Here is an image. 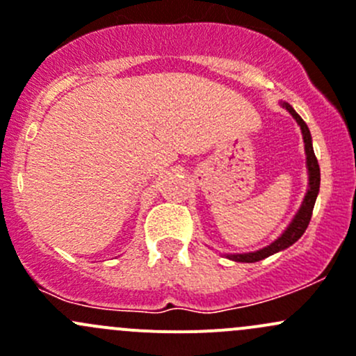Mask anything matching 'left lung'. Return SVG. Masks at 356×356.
Segmentation results:
<instances>
[{
    "label": "left lung",
    "mask_w": 356,
    "mask_h": 356,
    "mask_svg": "<svg viewBox=\"0 0 356 356\" xmlns=\"http://www.w3.org/2000/svg\"><path fill=\"white\" fill-rule=\"evenodd\" d=\"M282 108H286L293 115V118L296 120V124L300 125L301 129V136H303V143H305V155H307V172H308V189L305 193V198L301 201L300 210L296 211V215L293 217V220L289 222V225L286 227V231L275 239L274 243H270L268 246L261 248V250L257 251H250V253H227L224 254L225 258L234 261H243V264H254V261H260L264 258L270 257V254L279 253V251L286 250L291 245L298 241V239L303 236V232L307 231L308 224H310L312 218V211H314L315 207V200H317L318 189H321V167H318V161L315 158L314 153V146H312V134L308 125L305 124L303 118L294 111L293 106L289 103L281 102Z\"/></svg>",
    "instance_id": "1"
}]
</instances>
